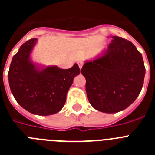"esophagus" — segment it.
Here are the masks:
<instances>
[{
	"label": "esophagus",
	"instance_id": "obj_1",
	"mask_svg": "<svg viewBox=\"0 0 155 155\" xmlns=\"http://www.w3.org/2000/svg\"><path fill=\"white\" fill-rule=\"evenodd\" d=\"M78 64L79 66V68L81 69L82 67H83V62H81V61H78Z\"/></svg>",
	"mask_w": 155,
	"mask_h": 155
}]
</instances>
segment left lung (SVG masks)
I'll list each match as a JSON object with an SVG mask.
<instances>
[{
	"mask_svg": "<svg viewBox=\"0 0 155 155\" xmlns=\"http://www.w3.org/2000/svg\"><path fill=\"white\" fill-rule=\"evenodd\" d=\"M106 50L81 69L86 79V93L96 110L116 113L124 110L141 91L145 68L141 53L130 41L111 36Z\"/></svg>",
	"mask_w": 155,
	"mask_h": 155,
	"instance_id": "left-lung-1",
	"label": "left lung"
}]
</instances>
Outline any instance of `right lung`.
<instances>
[{"label": "right lung", "instance_id": "right-lung-1", "mask_svg": "<svg viewBox=\"0 0 155 155\" xmlns=\"http://www.w3.org/2000/svg\"><path fill=\"white\" fill-rule=\"evenodd\" d=\"M37 42L35 38L25 42L13 57L8 72L9 86L23 109L32 114L50 116L64 107L68 90L80 74V68L77 64L70 69L35 64L31 53Z\"/></svg>", "mask_w": 155, "mask_h": 155}]
</instances>
